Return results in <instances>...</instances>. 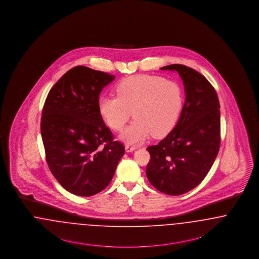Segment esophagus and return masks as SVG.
Here are the masks:
<instances>
[{"label":"esophagus","instance_id":"34e87169","mask_svg":"<svg viewBox=\"0 0 259 259\" xmlns=\"http://www.w3.org/2000/svg\"><path fill=\"white\" fill-rule=\"evenodd\" d=\"M124 149H125V152H126V153H130V152H134V151H135V147L131 146V145H125Z\"/></svg>","mask_w":259,"mask_h":259}]
</instances>
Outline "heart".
I'll return each mask as SVG.
<instances>
[{"label":"heart","instance_id":"obj_1","mask_svg":"<svg viewBox=\"0 0 259 259\" xmlns=\"http://www.w3.org/2000/svg\"><path fill=\"white\" fill-rule=\"evenodd\" d=\"M117 97H103L99 111L104 122L120 132L133 116L135 118L121 135L126 143H139L150 135H167L177 123L183 107L180 85L155 75H136L121 80Z\"/></svg>","mask_w":259,"mask_h":259}]
</instances>
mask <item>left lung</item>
Here are the masks:
<instances>
[{
  "instance_id": "left-lung-1",
  "label": "left lung",
  "mask_w": 259,
  "mask_h": 259,
  "mask_svg": "<svg viewBox=\"0 0 259 259\" xmlns=\"http://www.w3.org/2000/svg\"><path fill=\"white\" fill-rule=\"evenodd\" d=\"M184 82L186 101L175 127L157 145L147 148L148 180L168 195L197 187L212 167L221 144L220 102L211 83L193 68L169 65Z\"/></svg>"
}]
</instances>
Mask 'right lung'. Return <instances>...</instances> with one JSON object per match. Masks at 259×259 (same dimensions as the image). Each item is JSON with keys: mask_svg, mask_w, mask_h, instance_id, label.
<instances>
[{"mask_svg": "<svg viewBox=\"0 0 259 259\" xmlns=\"http://www.w3.org/2000/svg\"><path fill=\"white\" fill-rule=\"evenodd\" d=\"M114 75L77 66L49 91L40 132L46 161L60 185L79 196L103 191L112 180L124 147L114 141L99 111L102 89Z\"/></svg>", "mask_w": 259, "mask_h": 259, "instance_id": "obj_1", "label": "right lung"}]
</instances>
